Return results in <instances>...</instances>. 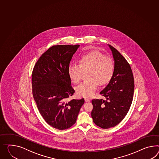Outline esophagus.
Here are the masks:
<instances>
[{
	"mask_svg": "<svg viewBox=\"0 0 159 159\" xmlns=\"http://www.w3.org/2000/svg\"><path fill=\"white\" fill-rule=\"evenodd\" d=\"M84 100H85V102H90L91 101L89 98H85Z\"/></svg>",
	"mask_w": 159,
	"mask_h": 159,
	"instance_id": "1",
	"label": "esophagus"
}]
</instances>
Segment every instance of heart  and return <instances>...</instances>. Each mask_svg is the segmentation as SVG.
Here are the masks:
<instances>
[{
    "label": "heart",
    "mask_w": 159,
    "mask_h": 159,
    "mask_svg": "<svg viewBox=\"0 0 159 159\" xmlns=\"http://www.w3.org/2000/svg\"><path fill=\"white\" fill-rule=\"evenodd\" d=\"M79 65L70 64L68 72L71 81L78 84L81 80L84 72H88V80L82 83L76 89L80 97H92L98 84L105 85L112 78L114 64L112 59L97 51H91L83 54L79 60Z\"/></svg>",
    "instance_id": "1"
}]
</instances>
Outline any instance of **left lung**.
Here are the masks:
<instances>
[{
	"label": "left lung",
	"instance_id": "8db88e82",
	"mask_svg": "<svg viewBox=\"0 0 159 159\" xmlns=\"http://www.w3.org/2000/svg\"><path fill=\"white\" fill-rule=\"evenodd\" d=\"M108 46L114 61V74L108 84L100 93L105 99L92 100L93 120L103 129L116 126L126 116L132 105L134 89L130 66L116 48Z\"/></svg>",
	"mask_w": 159,
	"mask_h": 159
}]
</instances>
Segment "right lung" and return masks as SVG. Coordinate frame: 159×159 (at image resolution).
<instances>
[{
	"mask_svg": "<svg viewBox=\"0 0 159 159\" xmlns=\"http://www.w3.org/2000/svg\"><path fill=\"white\" fill-rule=\"evenodd\" d=\"M79 45L51 47L39 57L32 73L33 95L43 118L53 128L64 130L75 124L84 99L67 101L75 91L68 69Z\"/></svg>",
	"mask_w": 159,
	"mask_h": 159,
	"instance_id": "obj_1",
	"label": "right lung"
}]
</instances>
